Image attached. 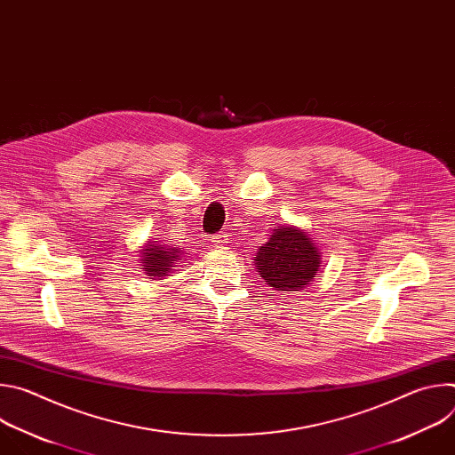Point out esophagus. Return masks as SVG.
<instances>
[{
    "label": "esophagus",
    "instance_id": "esophagus-1",
    "mask_svg": "<svg viewBox=\"0 0 455 455\" xmlns=\"http://www.w3.org/2000/svg\"><path fill=\"white\" fill-rule=\"evenodd\" d=\"M211 243H212V246H216V248H223V246H227V243H228V234H227V232L214 234V235L211 237Z\"/></svg>",
    "mask_w": 455,
    "mask_h": 455
}]
</instances>
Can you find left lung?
<instances>
[{"mask_svg": "<svg viewBox=\"0 0 455 455\" xmlns=\"http://www.w3.org/2000/svg\"><path fill=\"white\" fill-rule=\"evenodd\" d=\"M320 253L307 232L297 227H277L257 248L253 265L268 286L277 291L306 288L320 270Z\"/></svg>", "mask_w": 455, "mask_h": 455, "instance_id": "obj_1", "label": "left lung"}]
</instances>
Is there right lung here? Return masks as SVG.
Wrapping results in <instances>:
<instances>
[{
  "label": "right lung",
  "mask_w": 455,
  "mask_h": 455,
  "mask_svg": "<svg viewBox=\"0 0 455 455\" xmlns=\"http://www.w3.org/2000/svg\"><path fill=\"white\" fill-rule=\"evenodd\" d=\"M140 263L142 270L149 279L167 277L172 270L183 263V251L178 246L162 244L158 241H149L140 250Z\"/></svg>",
  "instance_id": "1"
}]
</instances>
